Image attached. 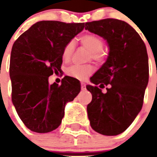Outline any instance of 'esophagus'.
<instances>
[{
  "label": "esophagus",
  "instance_id": "1",
  "mask_svg": "<svg viewBox=\"0 0 157 157\" xmlns=\"http://www.w3.org/2000/svg\"><path fill=\"white\" fill-rule=\"evenodd\" d=\"M81 90H86V84L84 83V82H81Z\"/></svg>",
  "mask_w": 157,
  "mask_h": 157
}]
</instances>
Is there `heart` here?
<instances>
[{
    "label": "heart",
    "instance_id": "1",
    "mask_svg": "<svg viewBox=\"0 0 157 157\" xmlns=\"http://www.w3.org/2000/svg\"><path fill=\"white\" fill-rule=\"evenodd\" d=\"M81 45H83L88 50H90L92 59L97 61H102L104 58V54L102 51L104 45L103 40L98 36L94 34H86L80 38ZM75 42L74 40H70L67 43L63 50V59L64 60H69L73 54L75 50ZM94 67L91 65H78L73 64L67 68V73L71 77L79 80H84L86 76L93 71Z\"/></svg>",
    "mask_w": 157,
    "mask_h": 157
}]
</instances>
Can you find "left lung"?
<instances>
[{
	"instance_id": "left-lung-1",
	"label": "left lung",
	"mask_w": 157,
	"mask_h": 157,
	"mask_svg": "<svg viewBox=\"0 0 157 157\" xmlns=\"http://www.w3.org/2000/svg\"><path fill=\"white\" fill-rule=\"evenodd\" d=\"M86 30L103 37L109 47L107 59L90 77L86 89L92 94L87 105L92 129L113 136L123 133L141 111L148 83L146 45L129 23L106 18L86 23ZM109 87L104 94L97 86Z\"/></svg>"
}]
</instances>
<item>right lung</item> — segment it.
Masks as SVG:
<instances>
[{"label": "right lung", "instance_id": "1", "mask_svg": "<svg viewBox=\"0 0 157 157\" xmlns=\"http://www.w3.org/2000/svg\"><path fill=\"white\" fill-rule=\"evenodd\" d=\"M85 28V23L40 21L13 43L10 76L12 102L23 124L36 133L60 125L66 104L81 91L76 78L64 76L61 85L49 84V76L61 71L63 50Z\"/></svg>", "mask_w": 157, "mask_h": 157}]
</instances>
